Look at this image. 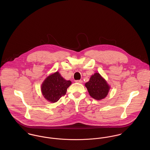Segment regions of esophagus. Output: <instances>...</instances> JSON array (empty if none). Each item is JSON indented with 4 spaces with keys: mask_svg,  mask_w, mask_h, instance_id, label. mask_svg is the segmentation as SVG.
I'll use <instances>...</instances> for the list:
<instances>
[{
    "mask_svg": "<svg viewBox=\"0 0 150 150\" xmlns=\"http://www.w3.org/2000/svg\"><path fill=\"white\" fill-rule=\"evenodd\" d=\"M76 83H80V84H81L83 83V81L82 80H76Z\"/></svg>",
    "mask_w": 150,
    "mask_h": 150,
    "instance_id": "obj_1",
    "label": "esophagus"
}]
</instances>
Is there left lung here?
<instances>
[{
  "label": "left lung",
  "mask_w": 150,
  "mask_h": 150,
  "mask_svg": "<svg viewBox=\"0 0 150 150\" xmlns=\"http://www.w3.org/2000/svg\"><path fill=\"white\" fill-rule=\"evenodd\" d=\"M85 86L89 95L98 100L105 98L110 89L107 81L99 73H95L92 75Z\"/></svg>",
  "instance_id": "left-lung-1"
}]
</instances>
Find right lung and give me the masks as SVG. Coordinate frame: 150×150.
Segmentation results:
<instances>
[{
	"mask_svg": "<svg viewBox=\"0 0 150 150\" xmlns=\"http://www.w3.org/2000/svg\"><path fill=\"white\" fill-rule=\"evenodd\" d=\"M71 84V81L66 80L57 71L48 76L43 81L41 86L43 96L51 103L57 102L66 94Z\"/></svg>",
	"mask_w": 150,
	"mask_h": 150,
	"instance_id": "right-lung-1",
	"label": "right lung"
}]
</instances>
